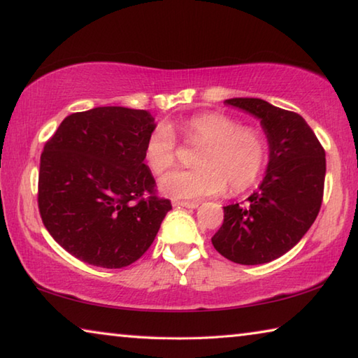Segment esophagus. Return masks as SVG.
I'll use <instances>...</instances> for the list:
<instances>
[{"instance_id":"34e87169","label":"esophagus","mask_w":358,"mask_h":358,"mask_svg":"<svg viewBox=\"0 0 358 358\" xmlns=\"http://www.w3.org/2000/svg\"><path fill=\"white\" fill-rule=\"evenodd\" d=\"M173 207H183V208H197L199 207V202L197 201H192V202H183V201H175L173 202Z\"/></svg>"}]
</instances>
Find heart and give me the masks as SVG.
I'll return each instance as SVG.
<instances>
[{"label": "heart", "instance_id": "heart-1", "mask_svg": "<svg viewBox=\"0 0 358 358\" xmlns=\"http://www.w3.org/2000/svg\"><path fill=\"white\" fill-rule=\"evenodd\" d=\"M186 142L201 143L194 155V169L167 173L159 187L175 199H201L226 189L238 192L251 186L262 172L266 141L252 126H240L220 112L192 115L178 126ZM143 159L155 175L166 173L177 161V141L171 128L159 124L150 132Z\"/></svg>", "mask_w": 358, "mask_h": 358}]
</instances>
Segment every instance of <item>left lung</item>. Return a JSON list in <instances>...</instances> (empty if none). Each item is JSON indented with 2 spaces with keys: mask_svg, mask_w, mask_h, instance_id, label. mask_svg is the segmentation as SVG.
<instances>
[{
  "mask_svg": "<svg viewBox=\"0 0 358 358\" xmlns=\"http://www.w3.org/2000/svg\"><path fill=\"white\" fill-rule=\"evenodd\" d=\"M260 120L270 159L259 189L245 203L224 207L215 250L241 265L271 262L299 243L322 205L325 151L299 113L257 98L226 99Z\"/></svg>",
  "mask_w": 358,
  "mask_h": 358,
  "instance_id": "8db88e82",
  "label": "left lung"
}]
</instances>
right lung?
I'll return each mask as SVG.
<instances>
[{
    "label": "right lung",
    "mask_w": 358,
    "mask_h": 358,
    "mask_svg": "<svg viewBox=\"0 0 358 358\" xmlns=\"http://www.w3.org/2000/svg\"><path fill=\"white\" fill-rule=\"evenodd\" d=\"M147 110L96 107L63 120L41 155L38 205L48 234L78 260L123 268L153 243L172 205L156 196L143 147Z\"/></svg>",
    "instance_id": "obj_1"
}]
</instances>
